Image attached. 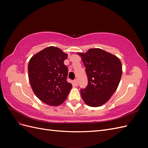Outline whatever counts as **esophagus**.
Listing matches in <instances>:
<instances>
[{
	"instance_id": "34e87169",
	"label": "esophagus",
	"mask_w": 148,
	"mask_h": 148,
	"mask_svg": "<svg viewBox=\"0 0 148 148\" xmlns=\"http://www.w3.org/2000/svg\"><path fill=\"white\" fill-rule=\"evenodd\" d=\"M73 84H74V85L75 86H77L78 85V80L77 79H75L74 81H73Z\"/></svg>"
}]
</instances>
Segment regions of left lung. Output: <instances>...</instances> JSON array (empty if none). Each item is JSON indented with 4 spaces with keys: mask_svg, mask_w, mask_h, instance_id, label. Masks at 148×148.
<instances>
[{
    "mask_svg": "<svg viewBox=\"0 0 148 148\" xmlns=\"http://www.w3.org/2000/svg\"><path fill=\"white\" fill-rule=\"evenodd\" d=\"M77 53L86 67L88 79L87 87L80 91L83 100L91 107L104 104L118 88L122 74V63L117 56L99 48Z\"/></svg>",
    "mask_w": 148,
    "mask_h": 148,
    "instance_id": "left-lung-1",
    "label": "left lung"
}]
</instances>
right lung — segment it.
Listing matches in <instances>:
<instances>
[{"mask_svg":"<svg viewBox=\"0 0 148 148\" xmlns=\"http://www.w3.org/2000/svg\"><path fill=\"white\" fill-rule=\"evenodd\" d=\"M68 54L54 46H49L36 53L28 64L31 86L39 99L49 106L63 103L72 88L66 81L68 68L64 60Z\"/></svg>","mask_w":148,"mask_h":148,"instance_id":"obj_1","label":"right lung"}]
</instances>
